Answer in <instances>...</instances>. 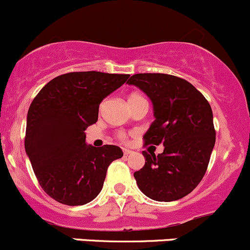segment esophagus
<instances>
[{"mask_svg": "<svg viewBox=\"0 0 250 250\" xmlns=\"http://www.w3.org/2000/svg\"><path fill=\"white\" fill-rule=\"evenodd\" d=\"M123 152H124L125 156H127V155H130L132 151H131V150H128V149H123Z\"/></svg>", "mask_w": 250, "mask_h": 250, "instance_id": "esophagus-1", "label": "esophagus"}]
</instances>
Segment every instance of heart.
<instances>
[{
  "label": "heart",
  "mask_w": 250,
  "mask_h": 250,
  "mask_svg": "<svg viewBox=\"0 0 250 250\" xmlns=\"http://www.w3.org/2000/svg\"><path fill=\"white\" fill-rule=\"evenodd\" d=\"M139 98H143V96H142L141 94H138V93H132V94H130V95H128L127 101L130 103V101L136 100V99H139Z\"/></svg>",
  "instance_id": "1"
}]
</instances>
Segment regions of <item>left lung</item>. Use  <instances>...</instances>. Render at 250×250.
<instances>
[{
	"label": "left lung",
	"instance_id": "obj_1",
	"mask_svg": "<svg viewBox=\"0 0 250 250\" xmlns=\"http://www.w3.org/2000/svg\"><path fill=\"white\" fill-rule=\"evenodd\" d=\"M133 84L149 96L155 120L146 144L165 146L162 154L143 151L146 165L135 171L137 186L147 198L173 201L199 185L216 142L210 104L186 80L167 74H136Z\"/></svg>",
	"mask_w": 250,
	"mask_h": 250
}]
</instances>
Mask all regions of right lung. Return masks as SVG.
<instances>
[{
    "mask_svg": "<svg viewBox=\"0 0 250 250\" xmlns=\"http://www.w3.org/2000/svg\"><path fill=\"white\" fill-rule=\"evenodd\" d=\"M130 75L69 72L55 77L29 106L25 150L42 188L70 206L98 197L107 168L123 150L85 143V128L98 122L99 106Z\"/></svg>",
    "mask_w": 250,
    "mask_h": 250,
    "instance_id": "1",
    "label": "right lung"
}]
</instances>
